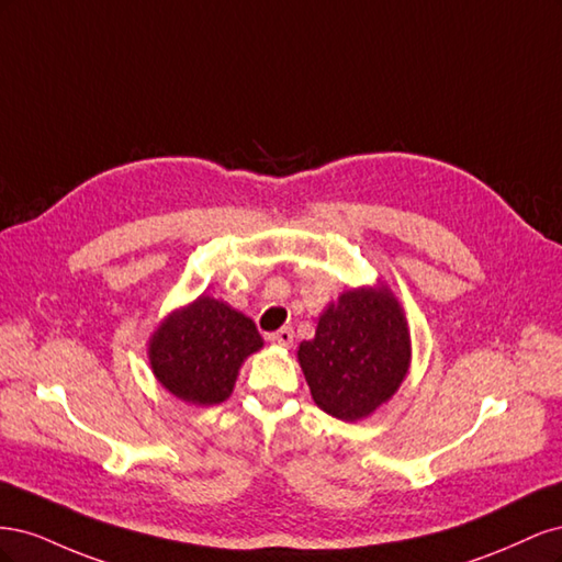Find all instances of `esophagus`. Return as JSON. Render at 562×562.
Returning <instances> with one entry per match:
<instances>
[{
	"label": "esophagus",
	"instance_id": "obj_1",
	"mask_svg": "<svg viewBox=\"0 0 562 562\" xmlns=\"http://www.w3.org/2000/svg\"><path fill=\"white\" fill-rule=\"evenodd\" d=\"M269 339L274 345H281V347H291L293 345V328H281V330H277V333H271L269 335Z\"/></svg>",
	"mask_w": 562,
	"mask_h": 562
}]
</instances>
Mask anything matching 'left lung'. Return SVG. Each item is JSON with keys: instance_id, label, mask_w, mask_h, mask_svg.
I'll use <instances>...</instances> for the list:
<instances>
[{"instance_id": "left-lung-1", "label": "left lung", "mask_w": 562, "mask_h": 562, "mask_svg": "<svg viewBox=\"0 0 562 562\" xmlns=\"http://www.w3.org/2000/svg\"><path fill=\"white\" fill-rule=\"evenodd\" d=\"M411 333L386 285L353 288L321 314L297 361L312 398L342 422L372 415L396 394L411 368Z\"/></svg>"}]
</instances>
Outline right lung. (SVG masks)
Masks as SVG:
<instances>
[{"label":"right lung","mask_w":562,"mask_h":562,"mask_svg":"<svg viewBox=\"0 0 562 562\" xmlns=\"http://www.w3.org/2000/svg\"><path fill=\"white\" fill-rule=\"evenodd\" d=\"M255 323L209 295L164 318L149 339V366L164 389L184 403L229 398L241 363L262 349Z\"/></svg>","instance_id":"1"}]
</instances>
